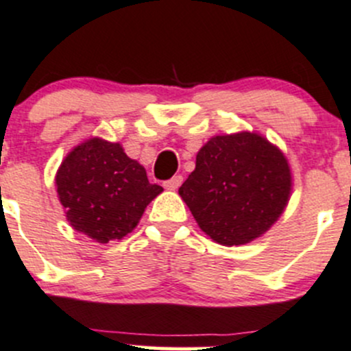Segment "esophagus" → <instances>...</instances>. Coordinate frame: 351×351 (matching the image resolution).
Returning <instances> with one entry per match:
<instances>
[{
    "mask_svg": "<svg viewBox=\"0 0 351 351\" xmlns=\"http://www.w3.org/2000/svg\"><path fill=\"white\" fill-rule=\"evenodd\" d=\"M180 184H182V176H174V177H172V179L165 180V182H164V186H165V189L176 191L177 187L180 186Z\"/></svg>",
    "mask_w": 351,
    "mask_h": 351,
    "instance_id": "34e87169",
    "label": "esophagus"
}]
</instances>
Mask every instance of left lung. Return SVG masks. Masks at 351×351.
Instances as JSON below:
<instances>
[{
    "label": "left lung",
    "mask_w": 351,
    "mask_h": 351,
    "mask_svg": "<svg viewBox=\"0 0 351 351\" xmlns=\"http://www.w3.org/2000/svg\"><path fill=\"white\" fill-rule=\"evenodd\" d=\"M290 191L285 155L256 133L211 138L179 187L201 230L223 245L265 234L285 210Z\"/></svg>",
    "instance_id": "left-lung-1"
}]
</instances>
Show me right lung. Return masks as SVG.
Listing matches in <instances>:
<instances>
[{
    "mask_svg": "<svg viewBox=\"0 0 351 351\" xmlns=\"http://www.w3.org/2000/svg\"><path fill=\"white\" fill-rule=\"evenodd\" d=\"M58 196L73 228L100 244L119 241L140 221L147 204L162 193L147 171L119 143L92 138L62 160Z\"/></svg>",
    "mask_w": 351,
    "mask_h": 351,
    "instance_id": "right-lung-1",
    "label": "right lung"
}]
</instances>
